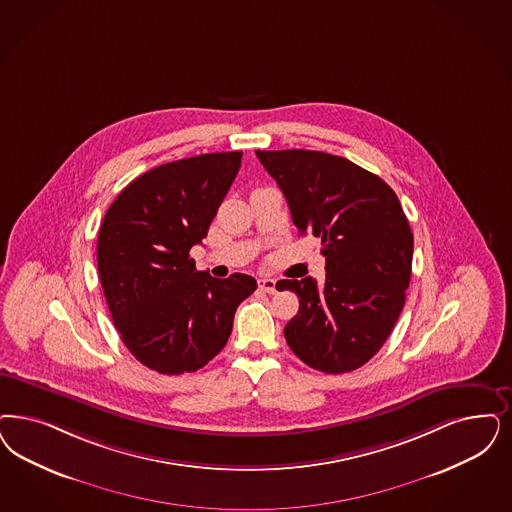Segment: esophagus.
I'll use <instances>...</instances> for the list:
<instances>
[{
    "mask_svg": "<svg viewBox=\"0 0 512 512\" xmlns=\"http://www.w3.org/2000/svg\"><path fill=\"white\" fill-rule=\"evenodd\" d=\"M259 289H263L266 293L274 295V293L278 291V282L272 280V278H263V280H259Z\"/></svg>",
    "mask_w": 512,
    "mask_h": 512,
    "instance_id": "obj_1",
    "label": "esophagus"
}]
</instances>
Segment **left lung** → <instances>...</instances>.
I'll return each instance as SVG.
<instances>
[{
  "instance_id": "obj_1",
  "label": "left lung",
  "mask_w": 512,
  "mask_h": 512,
  "mask_svg": "<svg viewBox=\"0 0 512 512\" xmlns=\"http://www.w3.org/2000/svg\"><path fill=\"white\" fill-rule=\"evenodd\" d=\"M276 179L299 234L321 240L325 283L282 280L299 297L283 333L308 367L327 374L365 365L405 306L414 238L386 181L348 159L306 149L255 151Z\"/></svg>"
}]
</instances>
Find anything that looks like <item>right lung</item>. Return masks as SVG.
<instances>
[{
    "mask_svg": "<svg viewBox=\"0 0 512 512\" xmlns=\"http://www.w3.org/2000/svg\"><path fill=\"white\" fill-rule=\"evenodd\" d=\"M242 151L157 166L126 185L98 234V272L113 323L151 371L202 369L229 340L255 278H212L189 251L202 244L240 170Z\"/></svg>",
    "mask_w": 512,
    "mask_h": 512,
    "instance_id": "add662e5",
    "label": "right lung"
}]
</instances>
